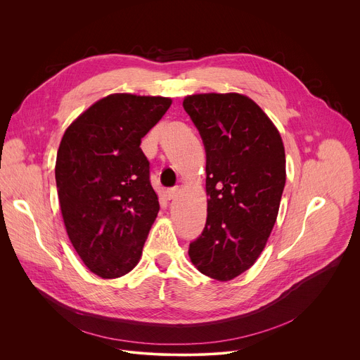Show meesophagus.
Segmentation results:
<instances>
[{"mask_svg":"<svg viewBox=\"0 0 360 360\" xmlns=\"http://www.w3.org/2000/svg\"><path fill=\"white\" fill-rule=\"evenodd\" d=\"M178 193H179V188H178V186H175V188H169V189L167 191V195H168V198H169V199H175V198L178 196Z\"/></svg>","mask_w":360,"mask_h":360,"instance_id":"34e87169","label":"esophagus"}]
</instances>
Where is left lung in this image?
I'll use <instances>...</instances> for the list:
<instances>
[{
  "label": "left lung",
  "instance_id": "1",
  "mask_svg": "<svg viewBox=\"0 0 360 360\" xmlns=\"http://www.w3.org/2000/svg\"><path fill=\"white\" fill-rule=\"evenodd\" d=\"M184 108L207 152V224L189 245L195 268L228 282L248 271L266 246L286 181L282 136L243 94H193Z\"/></svg>",
  "mask_w": 360,
  "mask_h": 360
}]
</instances>
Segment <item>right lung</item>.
I'll return each instance as SVG.
<instances>
[{"mask_svg":"<svg viewBox=\"0 0 360 360\" xmlns=\"http://www.w3.org/2000/svg\"><path fill=\"white\" fill-rule=\"evenodd\" d=\"M172 104L167 96L111 94L65 129L56 181L68 238L84 265L115 279L139 262L160 202L141 139Z\"/></svg>","mask_w":360,"mask_h":360,"instance_id":"obj_1","label":"right lung"}]
</instances>
